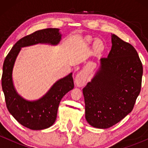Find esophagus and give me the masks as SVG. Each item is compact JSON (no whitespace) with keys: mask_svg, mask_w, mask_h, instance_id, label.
Masks as SVG:
<instances>
[{"mask_svg":"<svg viewBox=\"0 0 148 148\" xmlns=\"http://www.w3.org/2000/svg\"><path fill=\"white\" fill-rule=\"evenodd\" d=\"M87 79V74L84 72H81L76 76L74 83H75V85L77 87H83L86 85Z\"/></svg>","mask_w":148,"mask_h":148,"instance_id":"34e87169","label":"esophagus"}]
</instances>
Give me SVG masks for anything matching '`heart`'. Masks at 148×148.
<instances>
[{"mask_svg": "<svg viewBox=\"0 0 148 148\" xmlns=\"http://www.w3.org/2000/svg\"><path fill=\"white\" fill-rule=\"evenodd\" d=\"M95 47L97 49H100V48H101V44H100L99 41L97 42L96 43H95Z\"/></svg>", "mask_w": 148, "mask_h": 148, "instance_id": "heart-1", "label": "heart"}]
</instances>
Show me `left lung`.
<instances>
[{"mask_svg": "<svg viewBox=\"0 0 148 148\" xmlns=\"http://www.w3.org/2000/svg\"><path fill=\"white\" fill-rule=\"evenodd\" d=\"M107 58L83 89L86 119L93 127L109 128L133 109L140 92L143 65L132 45L111 34Z\"/></svg>", "mask_w": 148, "mask_h": 148, "instance_id": "8db88e82", "label": "left lung"}]
</instances>
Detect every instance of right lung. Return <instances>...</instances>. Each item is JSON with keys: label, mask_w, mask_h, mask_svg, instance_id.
<instances>
[{"label": "right lung", "mask_w": 148, "mask_h": 148, "mask_svg": "<svg viewBox=\"0 0 148 148\" xmlns=\"http://www.w3.org/2000/svg\"><path fill=\"white\" fill-rule=\"evenodd\" d=\"M62 39L58 28L37 30L19 40L8 54L3 66L2 88L8 111L19 123L33 130L47 129L56 120L59 103L63 97L74 88L72 73L57 81L40 99L30 101L16 92L12 80L15 61L21 48L37 44L58 45Z\"/></svg>", "instance_id": "add662e5"}]
</instances>
